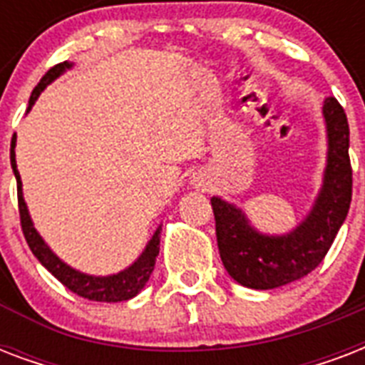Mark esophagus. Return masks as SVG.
I'll return each mask as SVG.
<instances>
[{
  "label": "esophagus",
  "instance_id": "1",
  "mask_svg": "<svg viewBox=\"0 0 365 365\" xmlns=\"http://www.w3.org/2000/svg\"><path fill=\"white\" fill-rule=\"evenodd\" d=\"M195 185H202V180H199V178H193Z\"/></svg>",
  "mask_w": 365,
  "mask_h": 365
}]
</instances>
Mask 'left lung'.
I'll use <instances>...</instances> for the list:
<instances>
[{
    "label": "left lung",
    "instance_id": "1",
    "mask_svg": "<svg viewBox=\"0 0 365 365\" xmlns=\"http://www.w3.org/2000/svg\"><path fill=\"white\" fill-rule=\"evenodd\" d=\"M326 166L311 210L288 233H263L240 206L212 197L220 257L233 280L252 289H272L299 280L320 265L346 220L352 199L349 121L334 96L322 104Z\"/></svg>",
    "mask_w": 365,
    "mask_h": 365
}]
</instances>
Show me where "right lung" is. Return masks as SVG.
<instances>
[{
    "instance_id": "1",
    "label": "right lung",
    "mask_w": 365,
    "mask_h": 365,
    "mask_svg": "<svg viewBox=\"0 0 365 365\" xmlns=\"http://www.w3.org/2000/svg\"><path fill=\"white\" fill-rule=\"evenodd\" d=\"M73 68V62H62L56 64L54 68L43 76V79L37 83V87L34 88V93L30 96V106L28 111L31 110V106L36 104V100L39 98V94L56 81L60 76H64L66 71ZM16 134L11 140V168L16 178V189H19V210H20V223H22V231H24L26 242L30 246L31 254L36 255L39 263L47 269L53 277H56L60 282L64 284L66 288L71 289L73 294L81 295L85 299L91 301H102V303H117V301H128L132 297H136L148 284L149 277L155 269V261L159 255V242H160V223L159 227L155 229L153 237L148 240L145 248L142 250V254L138 255L136 259L132 261L130 265L125 267L123 271L113 272V274H88V272L77 271L71 265H68L64 259H60L58 255L54 254L51 246L45 242L39 231L34 225V220L30 216L28 205L24 200V191H22V180H20V172L16 168Z\"/></svg>"
}]
</instances>
